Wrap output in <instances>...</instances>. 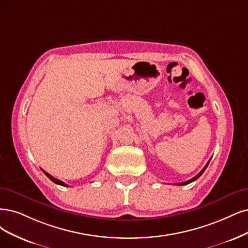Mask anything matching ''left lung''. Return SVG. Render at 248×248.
<instances>
[{"label":"left lung","mask_w":248,"mask_h":248,"mask_svg":"<svg viewBox=\"0 0 248 248\" xmlns=\"http://www.w3.org/2000/svg\"><path fill=\"white\" fill-rule=\"evenodd\" d=\"M209 161H210V159L208 160V162L205 164V167L201 170V171L199 172V173H197V175L194 177V178H192V179H190V180H188V181H186V182H183V183H178L177 185H180V186H183V185H188V184H190V183H192V182H194L195 180H197L201 175H202L203 173V171L206 170V168H207V166H208V163H209Z\"/></svg>","instance_id":"8db88e82"}]
</instances>
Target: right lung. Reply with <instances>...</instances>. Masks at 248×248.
<instances>
[{
	"instance_id": "obj_1",
	"label": "right lung",
	"mask_w": 248,
	"mask_h": 248,
	"mask_svg": "<svg viewBox=\"0 0 248 248\" xmlns=\"http://www.w3.org/2000/svg\"><path fill=\"white\" fill-rule=\"evenodd\" d=\"M43 171H44V173H45V175L46 176H47L52 182H54L55 183V184H58V185H61V186H64V187H68V185H66L65 184V183H63L62 181H60V180H58V179H56V178H54V177H52L51 175H50V173H48L47 171H45L44 170H42Z\"/></svg>"
}]
</instances>
